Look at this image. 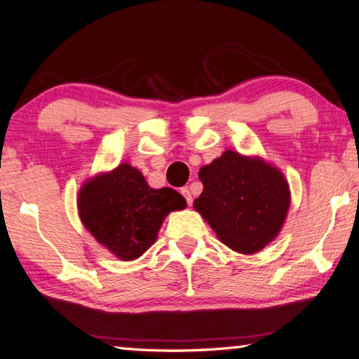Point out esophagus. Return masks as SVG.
<instances>
[{"label": "esophagus", "instance_id": "esophagus-1", "mask_svg": "<svg viewBox=\"0 0 359 359\" xmlns=\"http://www.w3.org/2000/svg\"><path fill=\"white\" fill-rule=\"evenodd\" d=\"M180 193L184 194V198L187 199V204H188V205H191V204H193V196H191L190 190H188V188H182Z\"/></svg>", "mask_w": 359, "mask_h": 359}]
</instances>
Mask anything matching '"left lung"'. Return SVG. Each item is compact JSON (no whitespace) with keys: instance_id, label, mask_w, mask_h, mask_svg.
Returning a JSON list of instances; mask_svg holds the SVG:
<instances>
[{"instance_id":"8db88e82","label":"left lung","mask_w":359,"mask_h":359,"mask_svg":"<svg viewBox=\"0 0 359 359\" xmlns=\"http://www.w3.org/2000/svg\"><path fill=\"white\" fill-rule=\"evenodd\" d=\"M198 175L204 190L193 208L224 245L252 255L277 238L288 214L290 188L276 166L226 150Z\"/></svg>"}]
</instances>
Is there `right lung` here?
Wrapping results in <instances>:
<instances>
[{"label":"right lung","mask_w":359,"mask_h":359,"mask_svg":"<svg viewBox=\"0 0 359 359\" xmlns=\"http://www.w3.org/2000/svg\"><path fill=\"white\" fill-rule=\"evenodd\" d=\"M185 208L187 201L180 193L168 187L154 190L141 171L128 163L88 179L77 198L83 226L123 261L147 252L169 212Z\"/></svg>","instance_id":"obj_1"}]
</instances>
